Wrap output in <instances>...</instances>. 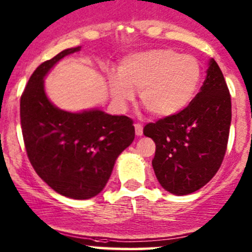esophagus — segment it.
I'll list each match as a JSON object with an SVG mask.
<instances>
[{
  "mask_svg": "<svg viewBox=\"0 0 252 252\" xmlns=\"http://www.w3.org/2000/svg\"><path fill=\"white\" fill-rule=\"evenodd\" d=\"M134 128H135V134L139 135V137L143 135V125H141L140 123L134 124Z\"/></svg>",
  "mask_w": 252,
  "mask_h": 252,
  "instance_id": "esophagus-1",
  "label": "esophagus"
}]
</instances>
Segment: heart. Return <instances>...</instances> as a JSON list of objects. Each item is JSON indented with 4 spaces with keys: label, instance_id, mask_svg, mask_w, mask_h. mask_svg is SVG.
I'll return each mask as SVG.
<instances>
[{
    "label": "heart",
    "instance_id": "heart-1",
    "mask_svg": "<svg viewBox=\"0 0 252 252\" xmlns=\"http://www.w3.org/2000/svg\"><path fill=\"white\" fill-rule=\"evenodd\" d=\"M200 80L196 58L172 49H151L127 56L120 73L109 76V87L120 105L140 91L143 107L155 117H168L190 102Z\"/></svg>",
    "mask_w": 252,
    "mask_h": 252
}]
</instances>
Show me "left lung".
<instances>
[{
    "label": "left lung",
    "mask_w": 252,
    "mask_h": 252,
    "mask_svg": "<svg viewBox=\"0 0 252 252\" xmlns=\"http://www.w3.org/2000/svg\"><path fill=\"white\" fill-rule=\"evenodd\" d=\"M200 92L184 109L150 123L144 134L156 143L158 182L177 196L199 190L214 178L225 156L231 96L220 66L210 60Z\"/></svg>",
    "instance_id": "1"
}]
</instances>
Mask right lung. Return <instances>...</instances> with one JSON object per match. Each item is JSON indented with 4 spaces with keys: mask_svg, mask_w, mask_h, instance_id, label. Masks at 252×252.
<instances>
[{
    "mask_svg": "<svg viewBox=\"0 0 252 252\" xmlns=\"http://www.w3.org/2000/svg\"><path fill=\"white\" fill-rule=\"evenodd\" d=\"M79 49L62 50L34 70L21 95L20 117L27 156L38 177L62 196L88 199L105 188L118 156L133 143L135 132L126 115L99 109L69 113L46 96L44 75Z\"/></svg>",
    "mask_w": 252,
    "mask_h": 252,
    "instance_id": "1",
    "label": "right lung"
}]
</instances>
